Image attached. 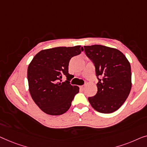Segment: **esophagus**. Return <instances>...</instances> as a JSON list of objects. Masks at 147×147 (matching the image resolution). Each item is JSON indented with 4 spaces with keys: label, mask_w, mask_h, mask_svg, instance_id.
I'll return each instance as SVG.
<instances>
[{
    "label": "esophagus",
    "mask_w": 147,
    "mask_h": 147,
    "mask_svg": "<svg viewBox=\"0 0 147 147\" xmlns=\"http://www.w3.org/2000/svg\"><path fill=\"white\" fill-rule=\"evenodd\" d=\"M80 88H81L82 90H84V88H85V86H80Z\"/></svg>",
    "instance_id": "1"
}]
</instances>
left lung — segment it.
Here are the masks:
<instances>
[{
    "mask_svg": "<svg viewBox=\"0 0 147 147\" xmlns=\"http://www.w3.org/2000/svg\"><path fill=\"white\" fill-rule=\"evenodd\" d=\"M84 52L95 66L96 75L102 77L96 84V95L88 98L96 111L111 113L118 110L131 92V69L125 55L117 49L94 45L84 46Z\"/></svg>",
    "mask_w": 147,
    "mask_h": 147,
    "instance_id": "8db88e82",
    "label": "left lung"
}]
</instances>
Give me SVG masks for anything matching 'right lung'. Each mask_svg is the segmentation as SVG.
Returning a JSON list of instances; mask_svg holds the SVG:
<instances>
[{
	"label": "right lung",
	"instance_id": "1",
	"mask_svg": "<svg viewBox=\"0 0 147 147\" xmlns=\"http://www.w3.org/2000/svg\"><path fill=\"white\" fill-rule=\"evenodd\" d=\"M80 46L60 47L40 51L28 67V89L33 100L43 112L61 115L71 106L74 96L79 92L77 86L69 84V63L72 57L80 55ZM67 76V80L61 82Z\"/></svg>",
	"mask_w": 147,
	"mask_h": 147
}]
</instances>
